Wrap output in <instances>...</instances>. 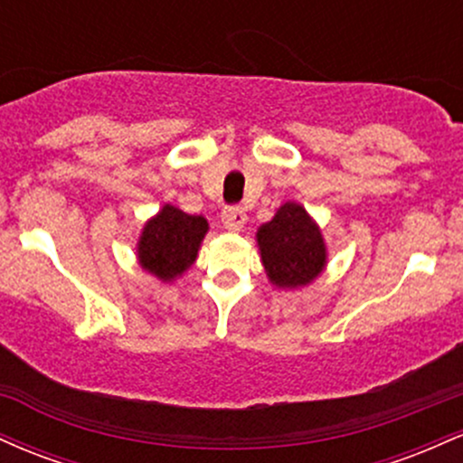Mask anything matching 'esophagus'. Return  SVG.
Masks as SVG:
<instances>
[{
  "label": "esophagus",
  "mask_w": 463,
  "mask_h": 463,
  "mask_svg": "<svg viewBox=\"0 0 463 463\" xmlns=\"http://www.w3.org/2000/svg\"><path fill=\"white\" fill-rule=\"evenodd\" d=\"M222 222H224L228 231H241L246 226L248 215L239 206H228V209H224V213H222Z\"/></svg>",
  "instance_id": "esophagus-1"
}]
</instances>
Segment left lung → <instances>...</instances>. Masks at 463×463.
<instances>
[{"label": "left lung", "instance_id": "8db88e82", "mask_svg": "<svg viewBox=\"0 0 463 463\" xmlns=\"http://www.w3.org/2000/svg\"><path fill=\"white\" fill-rule=\"evenodd\" d=\"M257 246L268 280L276 289L311 285L328 263V250L317 222L298 202H285L257 231Z\"/></svg>", "mask_w": 463, "mask_h": 463}]
</instances>
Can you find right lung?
I'll use <instances>...</instances> for the list:
<instances>
[{"mask_svg":"<svg viewBox=\"0 0 463 463\" xmlns=\"http://www.w3.org/2000/svg\"><path fill=\"white\" fill-rule=\"evenodd\" d=\"M206 232L209 222L202 215H189L178 206L163 204L141 228L137 261L161 283H174L195 263Z\"/></svg>","mask_w":463,"mask_h":463,"instance_id":"add662e5","label":"right lung"}]
</instances>
